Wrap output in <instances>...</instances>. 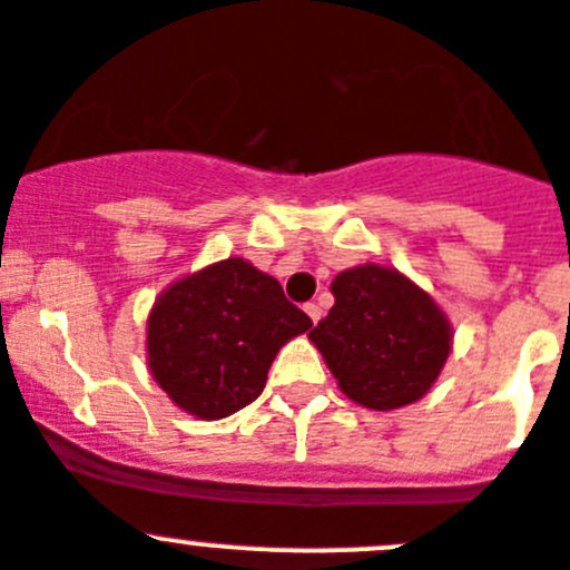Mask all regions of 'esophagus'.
<instances>
[{
  "label": "esophagus",
  "instance_id": "1",
  "mask_svg": "<svg viewBox=\"0 0 570 570\" xmlns=\"http://www.w3.org/2000/svg\"><path fill=\"white\" fill-rule=\"evenodd\" d=\"M303 309H306V315L312 317V323H317L323 317V309H321V306H317V303H306Z\"/></svg>",
  "mask_w": 570,
  "mask_h": 570
}]
</instances>
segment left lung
Segmentation results:
<instances>
[{
  "label": "left lung",
  "mask_w": 570,
  "mask_h": 570,
  "mask_svg": "<svg viewBox=\"0 0 570 570\" xmlns=\"http://www.w3.org/2000/svg\"><path fill=\"white\" fill-rule=\"evenodd\" d=\"M334 306L309 332L340 391L371 411L413 405L453 348L439 303L393 267L360 264L332 281Z\"/></svg>",
  "instance_id": "obj_1"
}]
</instances>
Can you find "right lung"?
I'll list each match as a JSON object with an SVG mask.
<instances>
[{
	"mask_svg": "<svg viewBox=\"0 0 570 570\" xmlns=\"http://www.w3.org/2000/svg\"><path fill=\"white\" fill-rule=\"evenodd\" d=\"M309 326L273 275L244 258L216 261L154 301L148 368L174 405L213 422L255 402L275 354Z\"/></svg>",
	"mask_w": 570,
	"mask_h": 570,
	"instance_id": "right-lung-1",
	"label": "right lung"
}]
</instances>
